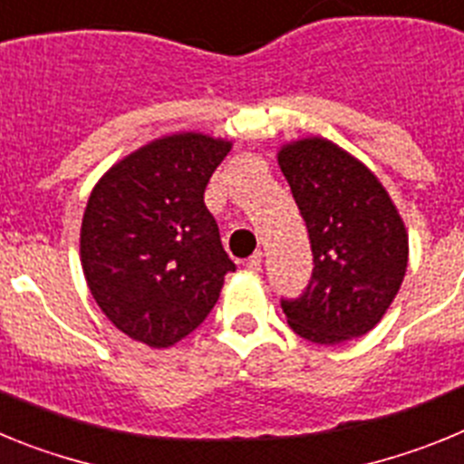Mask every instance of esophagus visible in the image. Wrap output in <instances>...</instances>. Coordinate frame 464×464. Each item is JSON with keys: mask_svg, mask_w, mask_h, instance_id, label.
Instances as JSON below:
<instances>
[{"mask_svg": "<svg viewBox=\"0 0 464 464\" xmlns=\"http://www.w3.org/2000/svg\"><path fill=\"white\" fill-rule=\"evenodd\" d=\"M246 267L251 269V272H260V269H262V253L260 251L253 253V256L246 260Z\"/></svg>", "mask_w": 464, "mask_h": 464, "instance_id": "34e87169", "label": "esophagus"}]
</instances>
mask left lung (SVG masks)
I'll return each instance as SVG.
<instances>
[{"label":"left lung","mask_w":464,"mask_h":464,"mask_svg":"<svg viewBox=\"0 0 464 464\" xmlns=\"http://www.w3.org/2000/svg\"><path fill=\"white\" fill-rule=\"evenodd\" d=\"M278 167L309 229L314 272L281 299L288 325L323 346L362 337L383 318L407 272L409 237L367 167L321 137L278 150Z\"/></svg>","instance_id":"1"}]
</instances>
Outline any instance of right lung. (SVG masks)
Wrapping results in <instances>:
<instances>
[{"label": "right lung", "instance_id": "add662e5", "mask_svg": "<svg viewBox=\"0 0 464 464\" xmlns=\"http://www.w3.org/2000/svg\"><path fill=\"white\" fill-rule=\"evenodd\" d=\"M232 143L183 132L111 167L90 192L81 265L94 302L127 337L174 346L202 325L235 272L204 190Z\"/></svg>", "mask_w": 464, "mask_h": 464}]
</instances>
